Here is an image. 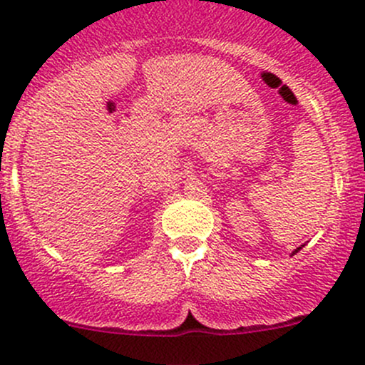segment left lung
I'll list each match as a JSON object with an SVG mask.
<instances>
[{
    "mask_svg": "<svg viewBox=\"0 0 365 365\" xmlns=\"http://www.w3.org/2000/svg\"><path fill=\"white\" fill-rule=\"evenodd\" d=\"M299 250H302V247H298V250H296V251H294V253H298V251H299ZM294 253H293V255H294Z\"/></svg>",
    "mask_w": 365,
    "mask_h": 365,
    "instance_id": "1",
    "label": "left lung"
}]
</instances>
